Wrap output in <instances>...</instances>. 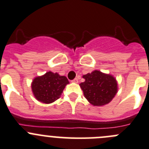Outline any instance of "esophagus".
Returning <instances> with one entry per match:
<instances>
[{
	"label": "esophagus",
	"mask_w": 149,
	"mask_h": 149,
	"mask_svg": "<svg viewBox=\"0 0 149 149\" xmlns=\"http://www.w3.org/2000/svg\"><path fill=\"white\" fill-rule=\"evenodd\" d=\"M72 83H78V80H77V78H74L73 80H72Z\"/></svg>",
	"instance_id": "obj_1"
}]
</instances>
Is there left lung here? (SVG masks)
I'll return each instance as SVG.
<instances>
[{"mask_svg":"<svg viewBox=\"0 0 149 149\" xmlns=\"http://www.w3.org/2000/svg\"><path fill=\"white\" fill-rule=\"evenodd\" d=\"M85 82L80 84L84 96L93 105L102 106L110 102L117 93V82L113 76L100 71L83 75Z\"/></svg>","mask_w":149,"mask_h":149,"instance_id":"obj_1","label":"left lung"}]
</instances>
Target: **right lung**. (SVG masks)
Returning a JSON list of instances; mask_svg holds the SVG:
<instances>
[{"label": "right lung", "instance_id": "1", "mask_svg": "<svg viewBox=\"0 0 149 149\" xmlns=\"http://www.w3.org/2000/svg\"><path fill=\"white\" fill-rule=\"evenodd\" d=\"M69 80L65 76L58 73L47 72L41 77L33 80L31 88L36 100L46 104H49L60 98L63 90Z\"/></svg>", "mask_w": 149, "mask_h": 149}]
</instances>
